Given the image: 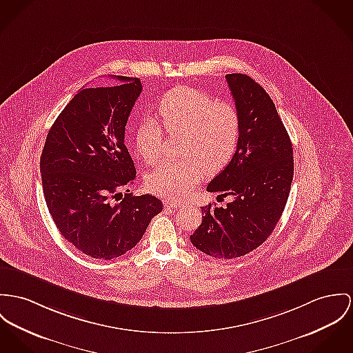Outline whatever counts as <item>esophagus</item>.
<instances>
[{"instance_id":"esophagus-1","label":"esophagus","mask_w":353,"mask_h":353,"mask_svg":"<svg viewBox=\"0 0 353 353\" xmlns=\"http://www.w3.org/2000/svg\"><path fill=\"white\" fill-rule=\"evenodd\" d=\"M163 204H165V207H169V208H180V207H183V203H180L177 200H173V199H166L163 201Z\"/></svg>"}]
</instances>
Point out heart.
Returning a JSON list of instances; mask_svg holds the SVG:
<instances>
[{
	"instance_id": "1",
	"label": "heart",
	"mask_w": 353,
	"mask_h": 353,
	"mask_svg": "<svg viewBox=\"0 0 353 353\" xmlns=\"http://www.w3.org/2000/svg\"><path fill=\"white\" fill-rule=\"evenodd\" d=\"M159 118L168 133L184 134L179 161H168L146 180L148 188L168 199H180L204 176L225 168L236 153L241 139V114L227 101H215L205 91L174 87L163 94L157 106ZM163 130L153 121L137 126L134 146L146 163L161 157Z\"/></svg>"
}]
</instances>
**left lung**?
Instances as JSON below:
<instances>
[{"instance_id":"8db88e82","label":"left lung","mask_w":353,"mask_h":353,"mask_svg":"<svg viewBox=\"0 0 353 353\" xmlns=\"http://www.w3.org/2000/svg\"><path fill=\"white\" fill-rule=\"evenodd\" d=\"M225 81L241 114V139L207 190L232 201L201 207V224L190 235L197 250L217 259L243 256L266 242L285 210L294 173L292 141L269 94L243 74H228Z\"/></svg>"}]
</instances>
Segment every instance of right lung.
Here are the masks:
<instances>
[{
    "instance_id": "right-lung-1",
    "label": "right lung",
    "mask_w": 353,
    "mask_h": 353,
    "mask_svg": "<svg viewBox=\"0 0 353 353\" xmlns=\"http://www.w3.org/2000/svg\"><path fill=\"white\" fill-rule=\"evenodd\" d=\"M83 88L59 114L40 159L43 192L61 236L81 252L110 261L136 247L163 211L152 194L130 190L136 166L125 128L142 91L138 78Z\"/></svg>"
}]
</instances>
